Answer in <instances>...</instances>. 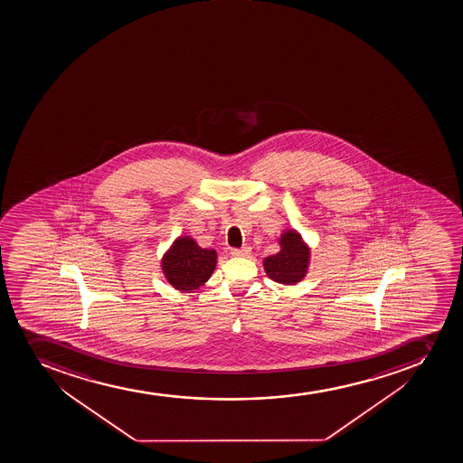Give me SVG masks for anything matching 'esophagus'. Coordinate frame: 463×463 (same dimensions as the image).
I'll use <instances>...</instances> for the list:
<instances>
[{
    "instance_id": "34e87169",
    "label": "esophagus",
    "mask_w": 463,
    "mask_h": 463,
    "mask_svg": "<svg viewBox=\"0 0 463 463\" xmlns=\"http://www.w3.org/2000/svg\"><path fill=\"white\" fill-rule=\"evenodd\" d=\"M231 253H232L234 257H249V253H250V248H246V246L241 249L235 248L231 250Z\"/></svg>"
}]
</instances>
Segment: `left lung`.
Instances as JSON below:
<instances>
[{"label": "left lung", "instance_id": "obj_1", "mask_svg": "<svg viewBox=\"0 0 463 463\" xmlns=\"http://www.w3.org/2000/svg\"><path fill=\"white\" fill-rule=\"evenodd\" d=\"M282 250L266 258L264 269L270 279L279 284L293 285L307 273L309 250L294 231H288L280 239Z\"/></svg>", "mask_w": 463, "mask_h": 463}]
</instances>
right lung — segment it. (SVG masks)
Returning <instances> with one entry per match:
<instances>
[{"label":"right lung","mask_w":463,"mask_h":463,"mask_svg":"<svg viewBox=\"0 0 463 463\" xmlns=\"http://www.w3.org/2000/svg\"><path fill=\"white\" fill-rule=\"evenodd\" d=\"M217 253L197 246L184 237L175 241L174 248L163 260L165 278L175 288L192 291L210 279L215 267Z\"/></svg>","instance_id":"add662e5"}]
</instances>
